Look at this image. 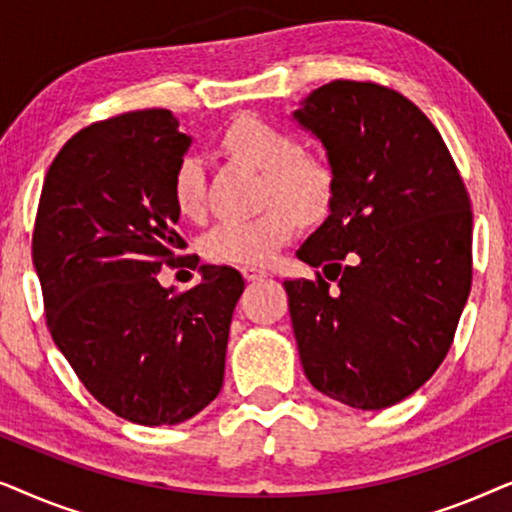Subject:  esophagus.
Returning a JSON list of instances; mask_svg holds the SVG:
<instances>
[{"instance_id": "obj_1", "label": "esophagus", "mask_w": 512, "mask_h": 512, "mask_svg": "<svg viewBox=\"0 0 512 512\" xmlns=\"http://www.w3.org/2000/svg\"><path fill=\"white\" fill-rule=\"evenodd\" d=\"M242 277L247 279V282H258V279L268 277V272L261 270V268H251V265H247V268H242Z\"/></svg>"}]
</instances>
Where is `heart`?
Instances as JSON below:
<instances>
[{"label":"heart","mask_w":512,"mask_h":512,"mask_svg":"<svg viewBox=\"0 0 512 512\" xmlns=\"http://www.w3.org/2000/svg\"><path fill=\"white\" fill-rule=\"evenodd\" d=\"M223 146L263 172L261 198L268 207L251 219H223L207 230L200 251L214 263L265 265L296 230L299 214L314 221L326 214L333 198V172L324 160L300 153L289 132L242 116L228 125ZM174 202L188 219L205 212V165L186 156L174 172Z\"/></svg>","instance_id":"b5f03b06"}]
</instances>
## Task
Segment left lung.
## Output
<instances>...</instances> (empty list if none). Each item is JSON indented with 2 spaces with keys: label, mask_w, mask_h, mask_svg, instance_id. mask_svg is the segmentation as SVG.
<instances>
[{
  "label": "left lung",
  "mask_w": 512,
  "mask_h": 512,
  "mask_svg": "<svg viewBox=\"0 0 512 512\" xmlns=\"http://www.w3.org/2000/svg\"><path fill=\"white\" fill-rule=\"evenodd\" d=\"M293 118L333 172L331 214L298 249L321 272L284 282L300 363L321 394L389 408L450 352L471 293V200L436 125L396 90L331 81Z\"/></svg>",
  "instance_id": "left-lung-1"
}]
</instances>
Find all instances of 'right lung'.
<instances>
[{
	"instance_id": "obj_1",
	"label": "right lung",
	"mask_w": 512,
	"mask_h": 512,
	"mask_svg": "<svg viewBox=\"0 0 512 512\" xmlns=\"http://www.w3.org/2000/svg\"><path fill=\"white\" fill-rule=\"evenodd\" d=\"M188 146L167 109L88 125L48 167L32 233L53 342L104 408L144 426L186 422L219 396L244 291L226 265H200L184 293L158 282L163 265L191 261L177 256L174 202Z\"/></svg>"
}]
</instances>
